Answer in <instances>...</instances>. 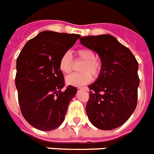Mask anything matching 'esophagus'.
Instances as JSON below:
<instances>
[{"label":"esophagus","instance_id":"34e87169","mask_svg":"<svg viewBox=\"0 0 154 154\" xmlns=\"http://www.w3.org/2000/svg\"><path fill=\"white\" fill-rule=\"evenodd\" d=\"M78 89H82V90H86V91H89V88L88 87H78Z\"/></svg>","mask_w":154,"mask_h":154}]
</instances>
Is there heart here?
<instances>
[{"label":"heart","mask_w":154,"mask_h":154,"mask_svg":"<svg viewBox=\"0 0 154 154\" xmlns=\"http://www.w3.org/2000/svg\"><path fill=\"white\" fill-rule=\"evenodd\" d=\"M78 60H83L84 63L81 66L80 73H73L66 77V82L69 85L74 86H83L90 83L93 77H98L102 70V62L96 58L94 51L90 48H83L76 51ZM59 68L64 74H69L72 72L73 68L72 56L69 51L64 52L59 61Z\"/></svg>","instance_id":"obj_1"}]
</instances>
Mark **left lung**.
Returning a JSON list of instances; mask_svg holds the SVG:
<instances>
[{"instance_id": "1", "label": "left lung", "mask_w": 154, "mask_h": 154, "mask_svg": "<svg viewBox=\"0 0 154 154\" xmlns=\"http://www.w3.org/2000/svg\"><path fill=\"white\" fill-rule=\"evenodd\" d=\"M80 42L96 51L102 61L98 79L89 85L86 114L98 128H116L130 118L137 107L138 62L132 51L110 35L82 37Z\"/></svg>"}]
</instances>
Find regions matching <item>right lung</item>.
Masks as SVG:
<instances>
[{"instance_id": "right-lung-1", "label": "right lung", "mask_w": 154, "mask_h": 154, "mask_svg": "<svg viewBox=\"0 0 154 154\" xmlns=\"http://www.w3.org/2000/svg\"><path fill=\"white\" fill-rule=\"evenodd\" d=\"M79 38L76 34L43 31L26 43L17 57L15 85L21 112L40 131H51L63 123L77 94L72 85L64 90L59 61Z\"/></svg>"}]
</instances>
